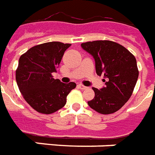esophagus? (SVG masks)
I'll use <instances>...</instances> for the list:
<instances>
[{"label": "esophagus", "instance_id": "esophagus-1", "mask_svg": "<svg viewBox=\"0 0 155 155\" xmlns=\"http://www.w3.org/2000/svg\"><path fill=\"white\" fill-rule=\"evenodd\" d=\"M78 88H80V89H82V90L87 89V87H85L84 85H83V84H78Z\"/></svg>", "mask_w": 155, "mask_h": 155}]
</instances>
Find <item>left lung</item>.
Wrapping results in <instances>:
<instances>
[{
	"mask_svg": "<svg viewBox=\"0 0 155 155\" xmlns=\"http://www.w3.org/2000/svg\"><path fill=\"white\" fill-rule=\"evenodd\" d=\"M81 46L95 59L97 75L106 79L101 90L93 88L95 96L88 101V106L102 114L118 111L129 100L137 81L136 58L125 47L111 41H88Z\"/></svg>",
	"mask_w": 155,
	"mask_h": 155,
	"instance_id": "left-lung-1",
	"label": "left lung"
}]
</instances>
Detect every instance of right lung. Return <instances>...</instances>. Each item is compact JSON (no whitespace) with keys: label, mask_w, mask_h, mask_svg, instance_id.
<instances>
[{"label":"right lung","mask_w":155,"mask_h":155,"mask_svg":"<svg viewBox=\"0 0 155 155\" xmlns=\"http://www.w3.org/2000/svg\"><path fill=\"white\" fill-rule=\"evenodd\" d=\"M71 44L47 42L31 47L21 55L16 69V81L23 98L33 109L53 114L66 105L67 97L75 83L63 84L54 79L64 52Z\"/></svg>","instance_id":"add662e5"}]
</instances>
